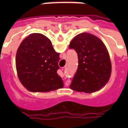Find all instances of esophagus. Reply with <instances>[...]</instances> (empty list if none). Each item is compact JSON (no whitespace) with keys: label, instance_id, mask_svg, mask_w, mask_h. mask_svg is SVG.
I'll list each match as a JSON object with an SVG mask.
<instances>
[{"label":"esophagus","instance_id":"1","mask_svg":"<svg viewBox=\"0 0 128 128\" xmlns=\"http://www.w3.org/2000/svg\"><path fill=\"white\" fill-rule=\"evenodd\" d=\"M65 85H66V86H68V85H69V83H68V82H65Z\"/></svg>","mask_w":128,"mask_h":128}]
</instances>
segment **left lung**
I'll return each instance as SVG.
<instances>
[{"label": "left lung", "instance_id": "obj_1", "mask_svg": "<svg viewBox=\"0 0 128 128\" xmlns=\"http://www.w3.org/2000/svg\"><path fill=\"white\" fill-rule=\"evenodd\" d=\"M69 48L77 52L78 68L70 88L91 93L106 84L111 75L112 65L107 48L99 38L82 33L72 39Z\"/></svg>", "mask_w": 128, "mask_h": 128}]
</instances>
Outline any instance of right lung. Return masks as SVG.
I'll use <instances>...</instances> for the list:
<instances>
[{
    "label": "right lung",
    "instance_id": "add662e5",
    "mask_svg": "<svg viewBox=\"0 0 128 128\" xmlns=\"http://www.w3.org/2000/svg\"><path fill=\"white\" fill-rule=\"evenodd\" d=\"M60 53L47 37L34 33L22 40L16 53V65L19 80L28 90L53 91L64 83L57 73Z\"/></svg>",
    "mask_w": 128,
    "mask_h": 128
}]
</instances>
